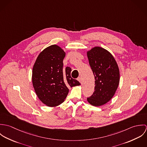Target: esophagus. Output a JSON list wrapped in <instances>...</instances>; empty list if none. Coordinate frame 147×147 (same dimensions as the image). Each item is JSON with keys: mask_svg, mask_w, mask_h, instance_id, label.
Listing matches in <instances>:
<instances>
[{"mask_svg": "<svg viewBox=\"0 0 147 147\" xmlns=\"http://www.w3.org/2000/svg\"><path fill=\"white\" fill-rule=\"evenodd\" d=\"M77 80H78L80 83H81V82H82V79H81V78H80V77H79V78L77 79Z\"/></svg>", "mask_w": 147, "mask_h": 147, "instance_id": "obj_1", "label": "esophagus"}]
</instances>
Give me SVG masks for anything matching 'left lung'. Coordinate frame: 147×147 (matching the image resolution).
Wrapping results in <instances>:
<instances>
[{"mask_svg":"<svg viewBox=\"0 0 147 147\" xmlns=\"http://www.w3.org/2000/svg\"><path fill=\"white\" fill-rule=\"evenodd\" d=\"M86 54L96 80L94 91L87 101L94 106L105 105L113 98L118 87V65L113 55L102 47H94Z\"/></svg>","mask_w":147,"mask_h":147,"instance_id":"obj_1","label":"left lung"}]
</instances>
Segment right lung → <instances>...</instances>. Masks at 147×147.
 Listing matches in <instances>:
<instances>
[{
  "label": "right lung",
  "mask_w": 147,
  "mask_h": 147,
  "mask_svg": "<svg viewBox=\"0 0 147 147\" xmlns=\"http://www.w3.org/2000/svg\"><path fill=\"white\" fill-rule=\"evenodd\" d=\"M65 53L57 45H51L40 53L32 70V84L39 100L49 107L64 101L69 87L80 83L71 76V68L63 69Z\"/></svg>",
  "instance_id": "obj_1"
}]
</instances>
